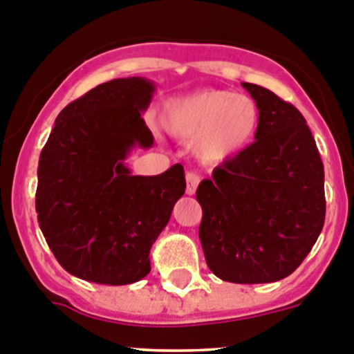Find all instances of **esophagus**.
<instances>
[{"label":"esophagus","mask_w":354,"mask_h":354,"mask_svg":"<svg viewBox=\"0 0 354 354\" xmlns=\"http://www.w3.org/2000/svg\"><path fill=\"white\" fill-rule=\"evenodd\" d=\"M185 180H187V194H188V196H194V194H196V190H197V185H199V181H201L199 174L187 173Z\"/></svg>","instance_id":"1"}]
</instances>
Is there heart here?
Segmentation results:
<instances>
[{"instance_id":"b5f03b06","label":"heart","mask_w":354,"mask_h":354,"mask_svg":"<svg viewBox=\"0 0 354 354\" xmlns=\"http://www.w3.org/2000/svg\"><path fill=\"white\" fill-rule=\"evenodd\" d=\"M162 127L190 140L194 157L206 166H222L246 153L262 125L260 106L246 94L204 88L173 97L162 106Z\"/></svg>"}]
</instances>
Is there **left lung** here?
Segmentation results:
<instances>
[{
	"label": "left lung",
	"mask_w": 354,
	"mask_h": 354,
	"mask_svg": "<svg viewBox=\"0 0 354 354\" xmlns=\"http://www.w3.org/2000/svg\"><path fill=\"white\" fill-rule=\"evenodd\" d=\"M262 113L252 148L201 181L199 227L214 276L239 285L290 276L325 223V169L306 118L269 88L243 82Z\"/></svg>",
	"instance_id": "left-lung-1"
}]
</instances>
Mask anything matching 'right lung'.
Returning <instances> with one entry per match:
<instances>
[{
    "label": "right lung",
    "mask_w": 354,
    "mask_h": 354,
    "mask_svg": "<svg viewBox=\"0 0 354 354\" xmlns=\"http://www.w3.org/2000/svg\"><path fill=\"white\" fill-rule=\"evenodd\" d=\"M155 82L115 78L57 115L38 162L36 213L57 262L99 285H131L150 272V250L185 194L174 164L157 176H134L125 160L153 147L141 115Z\"/></svg>",
    "instance_id": "right-lung-1"
}]
</instances>
